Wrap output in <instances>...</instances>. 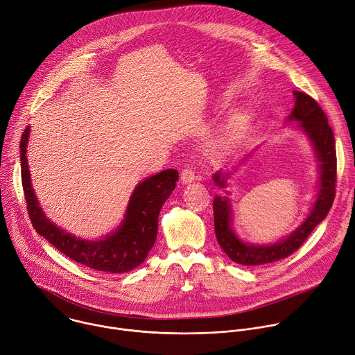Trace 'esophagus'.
Here are the masks:
<instances>
[{"mask_svg": "<svg viewBox=\"0 0 355 355\" xmlns=\"http://www.w3.org/2000/svg\"><path fill=\"white\" fill-rule=\"evenodd\" d=\"M180 180L183 184H189V183H193L196 180V175H194V171L190 169V168H186L182 171V175H180Z\"/></svg>", "mask_w": 355, "mask_h": 355, "instance_id": "esophagus-1", "label": "esophagus"}]
</instances>
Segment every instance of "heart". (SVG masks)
I'll list each match as a JSON object with an SVG mask.
<instances>
[{
  "instance_id": "1",
  "label": "heart",
  "mask_w": 355,
  "mask_h": 355,
  "mask_svg": "<svg viewBox=\"0 0 355 355\" xmlns=\"http://www.w3.org/2000/svg\"><path fill=\"white\" fill-rule=\"evenodd\" d=\"M245 124V119L242 116H232L231 119L227 120V123L220 128L218 134H217V139L216 143L218 147H227L230 146L232 141L236 138V135L241 132V130L243 128Z\"/></svg>"
}]
</instances>
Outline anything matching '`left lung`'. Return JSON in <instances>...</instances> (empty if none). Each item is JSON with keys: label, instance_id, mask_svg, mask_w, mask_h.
<instances>
[{"label": "left lung", "instance_id": "8db88e82", "mask_svg": "<svg viewBox=\"0 0 355 355\" xmlns=\"http://www.w3.org/2000/svg\"><path fill=\"white\" fill-rule=\"evenodd\" d=\"M294 109L286 119L287 123H297L293 128L302 132L313 148L318 162V189L313 202L304 221L287 236L275 242L253 243L242 239L234 228V208L228 198L230 191V172L218 171L212 175L216 186L223 189L225 196L217 194L212 202L214 208V227L216 236L221 249L227 256L243 266H260L288 257L294 253L311 235V232L326 218L334 200L336 187V143L333 131L327 123V117L322 107L309 95L294 91ZM259 147L248 154L242 162H248Z\"/></svg>", "mask_w": 355, "mask_h": 355}]
</instances>
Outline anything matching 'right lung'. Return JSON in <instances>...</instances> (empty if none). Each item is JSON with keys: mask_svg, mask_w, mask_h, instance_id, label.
<instances>
[{"mask_svg": "<svg viewBox=\"0 0 355 355\" xmlns=\"http://www.w3.org/2000/svg\"><path fill=\"white\" fill-rule=\"evenodd\" d=\"M29 135L31 125L21 138V172L29 217L36 232L69 259L98 271L123 274L143 263L155 243L159 212L176 187L178 171L166 169L138 182L117 228L101 239H85L55 225L40 207L28 165Z\"/></svg>", "mask_w": 355, "mask_h": 355, "instance_id": "add662e5", "label": "right lung"}]
</instances>
